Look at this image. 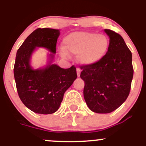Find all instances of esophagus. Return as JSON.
Returning a JSON list of instances; mask_svg holds the SVG:
<instances>
[{"mask_svg": "<svg viewBox=\"0 0 146 146\" xmlns=\"http://www.w3.org/2000/svg\"><path fill=\"white\" fill-rule=\"evenodd\" d=\"M81 69L78 68H76V72H77V76H78V77H79L80 75H81Z\"/></svg>", "mask_w": 146, "mask_h": 146, "instance_id": "esophagus-1", "label": "esophagus"}]
</instances>
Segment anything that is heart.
<instances>
[{
	"label": "heart",
	"instance_id": "b5f03b06",
	"mask_svg": "<svg viewBox=\"0 0 146 146\" xmlns=\"http://www.w3.org/2000/svg\"><path fill=\"white\" fill-rule=\"evenodd\" d=\"M110 47L108 37L94 32H76L63 38V48L60 55L66 57L68 53L77 55L81 64L89 65L97 63L107 54Z\"/></svg>",
	"mask_w": 146,
	"mask_h": 146
}]
</instances>
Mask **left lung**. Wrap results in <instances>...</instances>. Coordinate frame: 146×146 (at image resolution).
I'll return each mask as SVG.
<instances>
[{"instance_id": "obj_1", "label": "left lung", "mask_w": 146, "mask_h": 146, "mask_svg": "<svg viewBox=\"0 0 146 146\" xmlns=\"http://www.w3.org/2000/svg\"><path fill=\"white\" fill-rule=\"evenodd\" d=\"M110 38L106 56L92 65H82L85 82L83 96L87 106L99 114L112 112L125 102L133 78L132 53L120 34L104 29Z\"/></svg>"}]
</instances>
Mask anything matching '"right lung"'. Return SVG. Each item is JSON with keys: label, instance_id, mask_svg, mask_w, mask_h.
Masks as SVG:
<instances>
[{"label": "right lung", "instance_id": "right-lung-1", "mask_svg": "<svg viewBox=\"0 0 146 146\" xmlns=\"http://www.w3.org/2000/svg\"><path fill=\"white\" fill-rule=\"evenodd\" d=\"M59 35L58 29L38 28L27 37L16 53L14 74L18 94L25 106L38 114L56 112L65 91L77 77L74 65L63 69L52 64ZM36 47L46 48L51 54L45 68L34 70L30 59Z\"/></svg>", "mask_w": 146, "mask_h": 146}]
</instances>
